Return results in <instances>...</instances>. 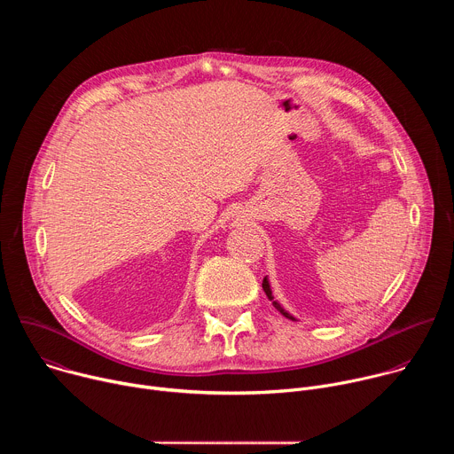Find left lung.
<instances>
[{"label":"left lung","instance_id":"8db88e82","mask_svg":"<svg viewBox=\"0 0 454 454\" xmlns=\"http://www.w3.org/2000/svg\"><path fill=\"white\" fill-rule=\"evenodd\" d=\"M262 289H264V293L268 294V298L273 301V305H275V309H277L278 312H282V314H284L286 317H289V319H294V317H293V316H291L287 310H284V307H282V305H280V303L275 300V296H273V293H271V287H270V282H268V278H264V280H262Z\"/></svg>","mask_w":454,"mask_h":454}]
</instances>
